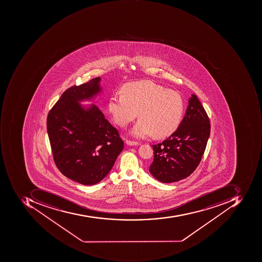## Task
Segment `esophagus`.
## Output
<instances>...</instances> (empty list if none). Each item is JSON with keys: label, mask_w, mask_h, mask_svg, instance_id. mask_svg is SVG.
I'll return each mask as SVG.
<instances>
[{"label": "esophagus", "mask_w": 262, "mask_h": 262, "mask_svg": "<svg viewBox=\"0 0 262 262\" xmlns=\"http://www.w3.org/2000/svg\"><path fill=\"white\" fill-rule=\"evenodd\" d=\"M126 144L128 145H139L137 142H135V141H130L128 140V139H126Z\"/></svg>", "instance_id": "1"}]
</instances>
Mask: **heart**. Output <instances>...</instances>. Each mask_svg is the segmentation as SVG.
Instances as JSON below:
<instances>
[{"label": "heart", "mask_w": 262, "mask_h": 262, "mask_svg": "<svg viewBox=\"0 0 262 262\" xmlns=\"http://www.w3.org/2000/svg\"><path fill=\"white\" fill-rule=\"evenodd\" d=\"M108 110L115 123L126 127L138 116L139 120L132 127L134 137L143 139L154 135L158 139L168 137L180 127L185 104L177 91L167 90L152 81L127 82L121 94H113Z\"/></svg>", "instance_id": "heart-1"}]
</instances>
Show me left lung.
<instances>
[{"label":"left lung","instance_id":"obj_1","mask_svg":"<svg viewBox=\"0 0 262 262\" xmlns=\"http://www.w3.org/2000/svg\"><path fill=\"white\" fill-rule=\"evenodd\" d=\"M210 135L207 113L196 95L189 100L180 127L161 143L152 145L154 161L149 171L162 183L187 178L200 164Z\"/></svg>","mask_w":262,"mask_h":262}]
</instances>
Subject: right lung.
I'll use <instances>...</instances> for the list:
<instances>
[{"instance_id": "obj_1", "label": "right lung", "mask_w": 262, "mask_h": 262, "mask_svg": "<svg viewBox=\"0 0 262 262\" xmlns=\"http://www.w3.org/2000/svg\"><path fill=\"white\" fill-rule=\"evenodd\" d=\"M100 80L94 78L66 90L47 116L55 164L63 176L82 185L102 180L123 149L118 130L99 108L85 110L78 103L101 91Z\"/></svg>"}]
</instances>
